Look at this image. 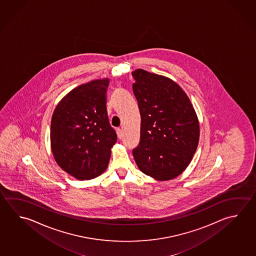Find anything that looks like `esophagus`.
<instances>
[{"instance_id": "esophagus-1", "label": "esophagus", "mask_w": 256, "mask_h": 256, "mask_svg": "<svg viewBox=\"0 0 256 256\" xmlns=\"http://www.w3.org/2000/svg\"><path fill=\"white\" fill-rule=\"evenodd\" d=\"M117 134L118 138H122V136H123V131H122V128H117Z\"/></svg>"}]
</instances>
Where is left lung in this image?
Listing matches in <instances>:
<instances>
[{"label":"left lung","instance_id":"8db88e82","mask_svg":"<svg viewBox=\"0 0 256 256\" xmlns=\"http://www.w3.org/2000/svg\"><path fill=\"white\" fill-rule=\"evenodd\" d=\"M141 116L140 142L133 156L140 170L157 180L184 172L196 152L200 124L187 94L168 77L143 69L132 72Z\"/></svg>","mask_w":256,"mask_h":256}]
</instances>
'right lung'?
Returning <instances> with one entry per match:
<instances>
[{
    "mask_svg": "<svg viewBox=\"0 0 256 256\" xmlns=\"http://www.w3.org/2000/svg\"><path fill=\"white\" fill-rule=\"evenodd\" d=\"M108 84V79H100L78 86L59 102L52 115L50 141L54 160L78 180L102 174L117 142L106 108Z\"/></svg>",
    "mask_w": 256,
    "mask_h": 256,
    "instance_id": "1",
    "label": "right lung"
}]
</instances>
